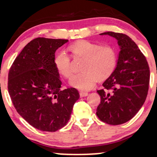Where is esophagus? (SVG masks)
<instances>
[{"mask_svg": "<svg viewBox=\"0 0 157 157\" xmlns=\"http://www.w3.org/2000/svg\"><path fill=\"white\" fill-rule=\"evenodd\" d=\"M88 94H88L87 91H80V97H86V96H87Z\"/></svg>", "mask_w": 157, "mask_h": 157, "instance_id": "obj_1", "label": "esophagus"}]
</instances>
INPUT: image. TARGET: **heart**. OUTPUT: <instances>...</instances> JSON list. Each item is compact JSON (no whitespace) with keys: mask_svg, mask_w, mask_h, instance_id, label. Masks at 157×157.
<instances>
[{"mask_svg":"<svg viewBox=\"0 0 157 157\" xmlns=\"http://www.w3.org/2000/svg\"><path fill=\"white\" fill-rule=\"evenodd\" d=\"M73 58H82V72L74 75L69 81L73 87L89 90L96 82H103L112 75L117 64V52L112 46H103L89 40H79L68 46ZM58 73L65 78L71 76V59L65 52L57 54L54 60Z\"/></svg>","mask_w":157,"mask_h":157,"instance_id":"heart-1","label":"heart"}]
</instances>
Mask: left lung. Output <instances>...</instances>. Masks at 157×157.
<instances>
[{
  "instance_id": "8db88e82",
  "label": "left lung",
  "mask_w": 157,
  "mask_h": 157,
  "mask_svg": "<svg viewBox=\"0 0 157 157\" xmlns=\"http://www.w3.org/2000/svg\"><path fill=\"white\" fill-rule=\"evenodd\" d=\"M114 37L120 46L114 71L98 90L101 101L97 115L102 122L117 125L129 121L140 111L148 91L150 70L137 45L128 35L113 32L100 34Z\"/></svg>"
}]
</instances>
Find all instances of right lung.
I'll list each match as a JSON object with an SVG mask.
<instances>
[{
	"label": "right lung",
	"mask_w": 157,
	"mask_h": 157,
	"mask_svg": "<svg viewBox=\"0 0 157 157\" xmlns=\"http://www.w3.org/2000/svg\"><path fill=\"white\" fill-rule=\"evenodd\" d=\"M68 40L37 37L23 48L11 66L8 90L16 111L43 131H55L67 124L80 97L75 88L61 89L54 60L56 50Z\"/></svg>",
	"instance_id": "1"
}]
</instances>
